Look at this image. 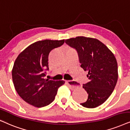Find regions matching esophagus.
I'll list each match as a JSON object with an SVG mask.
<instances>
[{
    "label": "esophagus",
    "instance_id": "1",
    "mask_svg": "<svg viewBox=\"0 0 130 130\" xmlns=\"http://www.w3.org/2000/svg\"><path fill=\"white\" fill-rule=\"evenodd\" d=\"M65 82H66V83L68 85V86L70 87V88L71 89L74 90V89L77 88L76 85H74L73 83V82H72L71 81H70V80H66Z\"/></svg>",
    "mask_w": 130,
    "mask_h": 130
}]
</instances>
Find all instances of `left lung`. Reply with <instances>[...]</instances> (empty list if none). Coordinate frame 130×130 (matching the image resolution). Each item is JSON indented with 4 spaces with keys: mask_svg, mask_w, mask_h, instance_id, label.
<instances>
[{
    "mask_svg": "<svg viewBox=\"0 0 130 130\" xmlns=\"http://www.w3.org/2000/svg\"><path fill=\"white\" fill-rule=\"evenodd\" d=\"M65 43L77 50L80 67L88 72L89 82L83 86L88 98L80 104L87 108L100 106L110 96L117 83L118 63L114 55L97 39L77 37L66 39Z\"/></svg>",
    "mask_w": 130,
    "mask_h": 130,
    "instance_id": "obj_1",
    "label": "left lung"
}]
</instances>
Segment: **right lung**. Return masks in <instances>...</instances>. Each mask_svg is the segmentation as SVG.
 Returning a JSON list of instances; mask_svg holds the SVG:
<instances>
[{
  "label": "right lung",
  "mask_w": 130,
  "mask_h": 130,
  "mask_svg": "<svg viewBox=\"0 0 130 130\" xmlns=\"http://www.w3.org/2000/svg\"><path fill=\"white\" fill-rule=\"evenodd\" d=\"M63 40L39 41L19 54L12 70V81L19 96L28 104L42 107L53 101L63 80L45 79L48 68V55L63 45Z\"/></svg>",
  "instance_id": "add662e5"
}]
</instances>
